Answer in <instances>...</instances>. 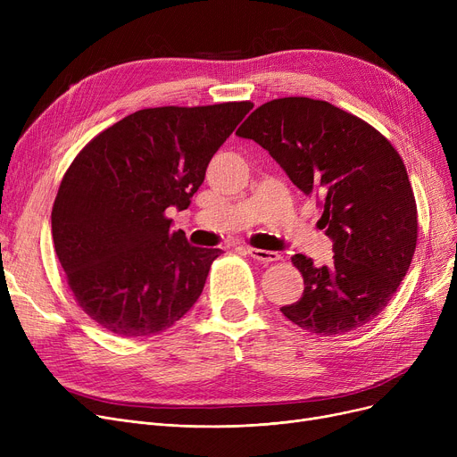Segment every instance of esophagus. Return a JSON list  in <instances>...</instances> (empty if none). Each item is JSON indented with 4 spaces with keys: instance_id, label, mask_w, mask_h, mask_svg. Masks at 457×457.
<instances>
[{
    "instance_id": "esophagus-1",
    "label": "esophagus",
    "mask_w": 457,
    "mask_h": 457,
    "mask_svg": "<svg viewBox=\"0 0 457 457\" xmlns=\"http://www.w3.org/2000/svg\"><path fill=\"white\" fill-rule=\"evenodd\" d=\"M250 257H253L255 261L259 262H265V265H269V262H274V261H279L281 255L278 252H269V250H259V248H248L246 250Z\"/></svg>"
}]
</instances>
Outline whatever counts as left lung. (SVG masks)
<instances>
[{
  "instance_id": "left-lung-1",
  "label": "left lung",
  "mask_w": 457,
  "mask_h": 457,
  "mask_svg": "<svg viewBox=\"0 0 457 457\" xmlns=\"http://www.w3.org/2000/svg\"><path fill=\"white\" fill-rule=\"evenodd\" d=\"M265 148L324 209L333 262L293 255L303 295L281 313L315 335H345L387 307L417 246L415 195L403 161L376 128L322 100L278 98L237 129Z\"/></svg>"
}]
</instances>
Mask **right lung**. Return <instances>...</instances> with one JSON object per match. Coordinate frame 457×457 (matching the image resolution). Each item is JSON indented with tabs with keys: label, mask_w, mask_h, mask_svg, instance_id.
<instances>
[{
	"label": "right lung",
	"mask_w": 457,
	"mask_h": 457,
	"mask_svg": "<svg viewBox=\"0 0 457 457\" xmlns=\"http://www.w3.org/2000/svg\"><path fill=\"white\" fill-rule=\"evenodd\" d=\"M252 102L140 109L68 166L52 209L55 253L78 305L120 337L172 328L200 298L219 248L190 246L166 211L190 205Z\"/></svg>",
	"instance_id": "right-lung-1"
}]
</instances>
